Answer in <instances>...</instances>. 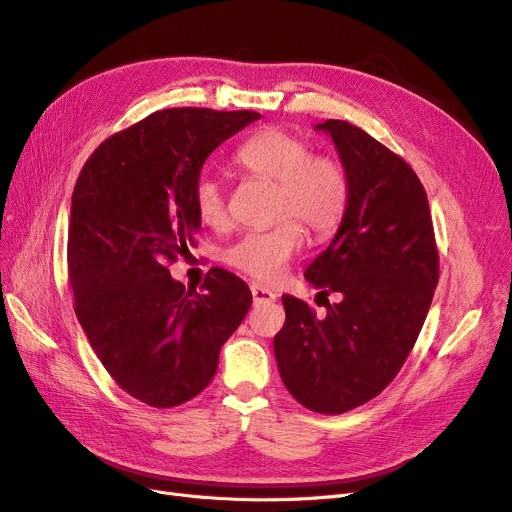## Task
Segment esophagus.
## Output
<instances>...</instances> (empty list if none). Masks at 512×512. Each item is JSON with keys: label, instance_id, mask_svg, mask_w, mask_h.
Segmentation results:
<instances>
[{"label": "esophagus", "instance_id": "1", "mask_svg": "<svg viewBox=\"0 0 512 512\" xmlns=\"http://www.w3.org/2000/svg\"><path fill=\"white\" fill-rule=\"evenodd\" d=\"M252 297H254V303L258 305V303H271V301H275L277 297H275V292H271L269 288H265V286H260V284H252Z\"/></svg>", "mask_w": 512, "mask_h": 512}]
</instances>
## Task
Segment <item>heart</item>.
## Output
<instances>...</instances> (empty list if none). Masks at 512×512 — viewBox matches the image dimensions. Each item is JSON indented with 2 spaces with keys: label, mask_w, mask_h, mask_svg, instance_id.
<instances>
[{
  "label": "heart",
  "mask_w": 512,
  "mask_h": 512,
  "mask_svg": "<svg viewBox=\"0 0 512 512\" xmlns=\"http://www.w3.org/2000/svg\"><path fill=\"white\" fill-rule=\"evenodd\" d=\"M239 168L252 177L275 183L273 218L284 220L271 230L245 232L224 250V262L260 282H273L301 247V228L324 237L342 222L348 207V179L335 160L312 156L303 138L282 128L262 130L245 141L237 156ZM194 205L207 226L226 220L222 183L203 175L196 181ZM291 219L288 221L287 218Z\"/></svg>",
  "instance_id": "heart-1"
}]
</instances>
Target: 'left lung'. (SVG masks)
Returning a JSON list of instances; mask_svg holds the SVG:
<instances>
[{"instance_id": "left-lung-1", "label": "left lung", "mask_w": 512, "mask_h": 512, "mask_svg": "<svg viewBox=\"0 0 512 512\" xmlns=\"http://www.w3.org/2000/svg\"><path fill=\"white\" fill-rule=\"evenodd\" d=\"M314 130L333 138L348 207L305 280L339 301L318 318L286 294L273 350L299 404L342 414L382 393L408 359L438 286V250L425 188L404 160L348 121Z\"/></svg>"}]
</instances>
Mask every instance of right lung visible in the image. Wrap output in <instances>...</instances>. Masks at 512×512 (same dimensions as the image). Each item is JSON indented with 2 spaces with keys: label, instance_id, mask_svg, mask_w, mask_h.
Wrapping results in <instances>:
<instances>
[{
  "label": "right lung",
  "instance_id": "obj_1",
  "mask_svg": "<svg viewBox=\"0 0 512 512\" xmlns=\"http://www.w3.org/2000/svg\"><path fill=\"white\" fill-rule=\"evenodd\" d=\"M254 111L166 108L104 141L74 185L68 273L74 312L123 391L153 408L196 397L218 371L252 292L213 267L205 292L173 280L200 230L194 188L211 153Z\"/></svg>",
  "mask_w": 512,
  "mask_h": 512
}]
</instances>
